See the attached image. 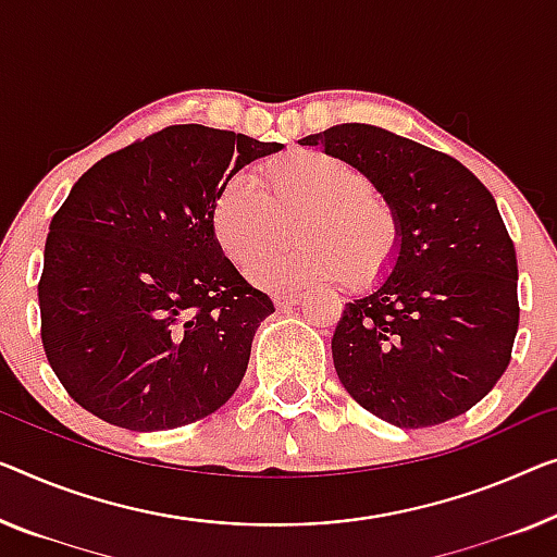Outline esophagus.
<instances>
[{"label": "esophagus", "instance_id": "obj_1", "mask_svg": "<svg viewBox=\"0 0 557 557\" xmlns=\"http://www.w3.org/2000/svg\"><path fill=\"white\" fill-rule=\"evenodd\" d=\"M305 300V295L300 293H289V295H275V305L280 310H287V307H295Z\"/></svg>", "mask_w": 557, "mask_h": 557}]
</instances>
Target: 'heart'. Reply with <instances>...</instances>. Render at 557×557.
Returning a JSON list of instances; mask_svg holds the SVG:
<instances>
[{
    "label": "heart",
    "mask_w": 557,
    "mask_h": 557,
    "mask_svg": "<svg viewBox=\"0 0 557 557\" xmlns=\"http://www.w3.org/2000/svg\"><path fill=\"white\" fill-rule=\"evenodd\" d=\"M262 193L247 177H230L210 207V230L222 255L237 268L271 249L284 225L301 218L293 251L265 256L250 268L264 289H302L343 280L355 287L389 275L400 252V218L370 177L343 157L293 149L260 168Z\"/></svg>",
    "instance_id": "heart-1"
}]
</instances>
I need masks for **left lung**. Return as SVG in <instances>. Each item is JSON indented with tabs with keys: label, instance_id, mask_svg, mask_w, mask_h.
Returning a JSON list of instances; mask_svg holds the SVG:
<instances>
[{
	"label": "left lung",
	"instance_id": "8db88e82",
	"mask_svg": "<svg viewBox=\"0 0 557 557\" xmlns=\"http://www.w3.org/2000/svg\"><path fill=\"white\" fill-rule=\"evenodd\" d=\"M300 145L360 168L403 227L393 272L345 305L332 335L339 383L397 428L468 412L503 377L520 320L516 245L493 195L455 157L375 124Z\"/></svg>",
	"mask_w": 557,
	"mask_h": 557
}]
</instances>
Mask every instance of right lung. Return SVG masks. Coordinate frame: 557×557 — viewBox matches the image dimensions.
Returning a JSON list of instances; mask_svg holds the SVG:
<instances>
[{"label":"right lung","mask_w":557,"mask_h":557,"mask_svg":"<svg viewBox=\"0 0 557 557\" xmlns=\"http://www.w3.org/2000/svg\"><path fill=\"white\" fill-rule=\"evenodd\" d=\"M280 149L172 124L74 182L39 280L41 345L74 403L154 433L230 400L275 305L222 255L210 207L232 174Z\"/></svg>","instance_id":"obj_1"}]
</instances>
